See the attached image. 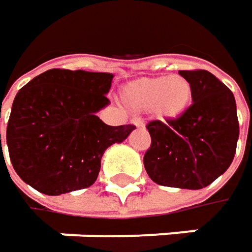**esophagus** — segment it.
<instances>
[{
  "label": "esophagus",
  "instance_id": "34e87169",
  "mask_svg": "<svg viewBox=\"0 0 252 252\" xmlns=\"http://www.w3.org/2000/svg\"><path fill=\"white\" fill-rule=\"evenodd\" d=\"M131 124H134V126H138V128H144V121L140 120V118H132L131 120Z\"/></svg>",
  "mask_w": 252,
  "mask_h": 252
}]
</instances>
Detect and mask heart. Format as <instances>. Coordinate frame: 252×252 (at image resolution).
<instances>
[{
    "label": "heart",
    "instance_id": "b5f03b06",
    "mask_svg": "<svg viewBox=\"0 0 252 252\" xmlns=\"http://www.w3.org/2000/svg\"><path fill=\"white\" fill-rule=\"evenodd\" d=\"M192 83L182 75L151 76L132 80L121 96L134 111H153L161 120L179 118L192 102Z\"/></svg>",
    "mask_w": 252,
    "mask_h": 252
}]
</instances>
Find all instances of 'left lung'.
I'll return each mask as SVG.
<instances>
[{"label": "left lung", "mask_w": 252, "mask_h": 252, "mask_svg": "<svg viewBox=\"0 0 252 252\" xmlns=\"http://www.w3.org/2000/svg\"><path fill=\"white\" fill-rule=\"evenodd\" d=\"M193 103L176 120L151 121L144 167L153 182L180 189L209 186L231 166L240 124L234 94L208 70H179Z\"/></svg>", "instance_id": "1"}]
</instances>
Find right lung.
Instances as JSON below:
<instances>
[{
  "label": "right lung",
  "mask_w": 252,
  "mask_h": 252,
  "mask_svg": "<svg viewBox=\"0 0 252 252\" xmlns=\"http://www.w3.org/2000/svg\"><path fill=\"white\" fill-rule=\"evenodd\" d=\"M112 73L50 69L18 91L7 126L15 173L50 196L89 188L101 170L105 150L123 143L134 126H106L96 112ZM1 146V134H0Z\"/></svg>",
  "instance_id": "obj_1"
}]
</instances>
